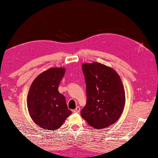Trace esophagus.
I'll use <instances>...</instances> for the list:
<instances>
[{"instance_id": "esophagus-1", "label": "esophagus", "mask_w": 158, "mask_h": 158, "mask_svg": "<svg viewBox=\"0 0 158 158\" xmlns=\"http://www.w3.org/2000/svg\"><path fill=\"white\" fill-rule=\"evenodd\" d=\"M73 112L74 113H79V112H80V107L79 106H77L75 110H73Z\"/></svg>"}]
</instances>
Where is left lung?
<instances>
[{"mask_svg":"<svg viewBox=\"0 0 158 158\" xmlns=\"http://www.w3.org/2000/svg\"><path fill=\"white\" fill-rule=\"evenodd\" d=\"M87 103L81 115L88 125L102 129L114 124L123 113L125 94L118 74L98 62L82 64Z\"/></svg>","mask_w":158,"mask_h":158,"instance_id":"left-lung-1","label":"left lung"}]
</instances>
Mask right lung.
<instances>
[{"mask_svg": "<svg viewBox=\"0 0 158 158\" xmlns=\"http://www.w3.org/2000/svg\"><path fill=\"white\" fill-rule=\"evenodd\" d=\"M64 68H52L39 75L31 85L27 107L31 118L41 128L56 130L72 112L58 91L65 74Z\"/></svg>", "mask_w": 158, "mask_h": 158, "instance_id": "right-lung-1", "label": "right lung"}]
</instances>
